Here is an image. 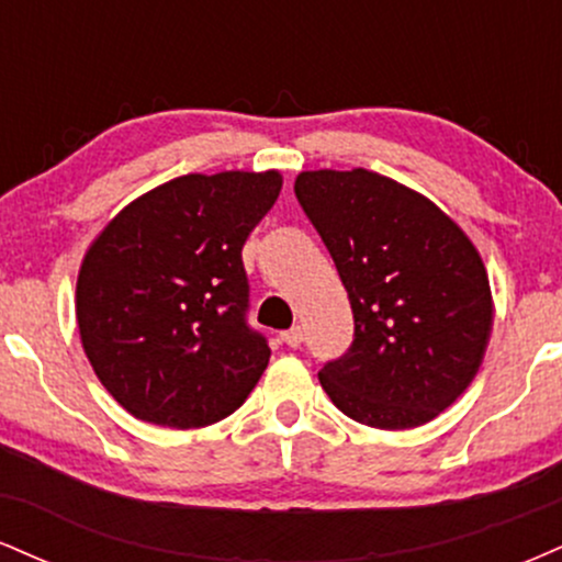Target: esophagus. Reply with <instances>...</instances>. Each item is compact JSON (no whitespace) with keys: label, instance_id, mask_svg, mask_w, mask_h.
<instances>
[{"label":"esophagus","instance_id":"esophagus-1","mask_svg":"<svg viewBox=\"0 0 562 562\" xmlns=\"http://www.w3.org/2000/svg\"><path fill=\"white\" fill-rule=\"evenodd\" d=\"M280 340H282V344H285L288 348H301V344H303V330H301V327H290V330L280 333Z\"/></svg>","mask_w":562,"mask_h":562}]
</instances>
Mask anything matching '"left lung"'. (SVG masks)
<instances>
[{"label":"left lung","mask_w":562,"mask_h":562,"mask_svg":"<svg viewBox=\"0 0 562 562\" xmlns=\"http://www.w3.org/2000/svg\"><path fill=\"white\" fill-rule=\"evenodd\" d=\"M295 198L353 312L351 346L322 367V389L370 428L430 423L473 383L492 335L479 250L428 198L367 169L303 171Z\"/></svg>","instance_id":"left-lung-1"}]
</instances>
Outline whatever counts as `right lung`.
Here are the masks:
<instances>
[{
  "mask_svg": "<svg viewBox=\"0 0 562 562\" xmlns=\"http://www.w3.org/2000/svg\"><path fill=\"white\" fill-rule=\"evenodd\" d=\"M280 190L277 171L187 173L126 205L83 256V351L137 420L203 428L256 389L272 348L248 322L243 245Z\"/></svg>",
  "mask_w": 562,
  "mask_h": 562,
  "instance_id": "right-lung-1",
  "label": "right lung"
}]
</instances>
